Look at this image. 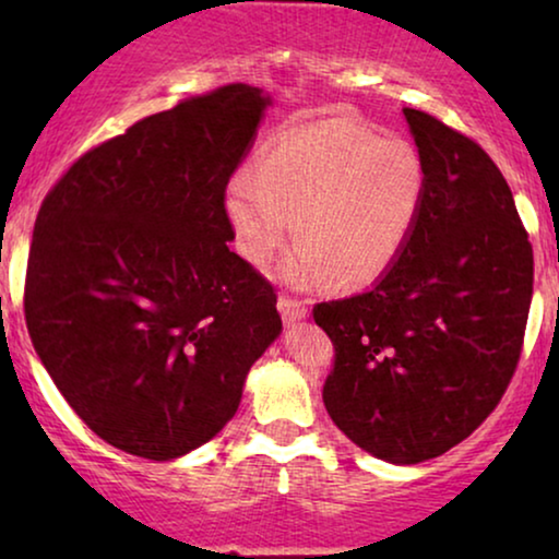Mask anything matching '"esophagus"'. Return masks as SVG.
Instances as JSON below:
<instances>
[{"label": "esophagus", "instance_id": "34e87169", "mask_svg": "<svg viewBox=\"0 0 559 559\" xmlns=\"http://www.w3.org/2000/svg\"><path fill=\"white\" fill-rule=\"evenodd\" d=\"M277 308L282 312V318H285V323H295V320H302L308 316V305L289 295H280Z\"/></svg>", "mask_w": 559, "mask_h": 559}]
</instances>
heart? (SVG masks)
<instances>
[{
    "instance_id": "1",
    "label": "heart",
    "mask_w": 559,
    "mask_h": 559,
    "mask_svg": "<svg viewBox=\"0 0 559 559\" xmlns=\"http://www.w3.org/2000/svg\"><path fill=\"white\" fill-rule=\"evenodd\" d=\"M425 193L415 144L335 117L274 136L254 173L228 186L226 213L236 249L257 270L285 247L295 218L300 241L282 280L312 287L333 274L338 287H366L407 247Z\"/></svg>"
}]
</instances>
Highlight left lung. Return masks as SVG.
<instances>
[{
	"instance_id": "obj_1",
	"label": "left lung",
	"mask_w": 559,
	"mask_h": 559,
	"mask_svg": "<svg viewBox=\"0 0 559 559\" xmlns=\"http://www.w3.org/2000/svg\"><path fill=\"white\" fill-rule=\"evenodd\" d=\"M427 167L407 247L361 295L318 302L333 343L328 415L381 461L448 453L496 409L530 318L534 257L503 175L478 142L404 109Z\"/></svg>"
}]
</instances>
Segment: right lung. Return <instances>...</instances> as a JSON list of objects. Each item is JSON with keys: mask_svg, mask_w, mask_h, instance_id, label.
<instances>
[{"mask_svg": "<svg viewBox=\"0 0 559 559\" xmlns=\"http://www.w3.org/2000/svg\"><path fill=\"white\" fill-rule=\"evenodd\" d=\"M272 98L228 83L88 150L45 195L25 277L29 338L109 445L173 461L236 415L282 331L274 287L228 249L226 186Z\"/></svg>", "mask_w": 559, "mask_h": 559, "instance_id": "add662e5", "label": "right lung"}]
</instances>
